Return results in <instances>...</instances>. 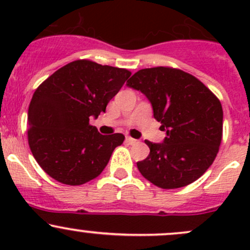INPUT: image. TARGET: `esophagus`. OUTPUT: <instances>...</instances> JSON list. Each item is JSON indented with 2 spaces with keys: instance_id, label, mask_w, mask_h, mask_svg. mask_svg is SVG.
<instances>
[{
  "instance_id": "obj_1",
  "label": "esophagus",
  "mask_w": 250,
  "mask_h": 250,
  "mask_svg": "<svg viewBox=\"0 0 250 250\" xmlns=\"http://www.w3.org/2000/svg\"><path fill=\"white\" fill-rule=\"evenodd\" d=\"M125 142L129 143V145H135V143H137V140H135L130 136H127V137H125Z\"/></svg>"
}]
</instances>
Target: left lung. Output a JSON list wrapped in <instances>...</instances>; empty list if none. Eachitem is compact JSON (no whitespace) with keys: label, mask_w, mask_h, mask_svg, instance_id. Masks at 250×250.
<instances>
[{"label":"left lung","mask_w":250,"mask_h":250,"mask_svg":"<svg viewBox=\"0 0 250 250\" xmlns=\"http://www.w3.org/2000/svg\"><path fill=\"white\" fill-rule=\"evenodd\" d=\"M127 85L147 97L166 131L162 143L146 141L150 153L137 162L142 176L163 189L185 187L202 176L222 140L219 99L196 77L168 67L139 70Z\"/></svg>","instance_id":"8db88e82"}]
</instances>
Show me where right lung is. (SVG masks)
Wrapping results in <instances>:
<instances>
[{
    "mask_svg": "<svg viewBox=\"0 0 250 250\" xmlns=\"http://www.w3.org/2000/svg\"><path fill=\"white\" fill-rule=\"evenodd\" d=\"M130 75L127 69L77 60L36 89L28 109V142L54 180L80 186L102 173L125 136L100 134L89 119L104 113Z\"/></svg>",
    "mask_w": 250,
    "mask_h": 250,
    "instance_id": "1",
    "label": "right lung"
}]
</instances>
